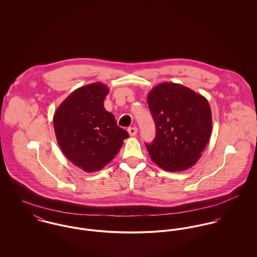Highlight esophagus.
Instances as JSON below:
<instances>
[{
  "label": "esophagus",
  "mask_w": 257,
  "mask_h": 257,
  "mask_svg": "<svg viewBox=\"0 0 257 257\" xmlns=\"http://www.w3.org/2000/svg\"><path fill=\"white\" fill-rule=\"evenodd\" d=\"M127 132H128V134H130L131 137H135V136L138 134V127H136V126L130 127V128L127 130Z\"/></svg>",
  "instance_id": "obj_1"
}]
</instances>
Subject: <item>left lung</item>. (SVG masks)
<instances>
[{"label": "left lung", "mask_w": 257, "mask_h": 257, "mask_svg": "<svg viewBox=\"0 0 257 257\" xmlns=\"http://www.w3.org/2000/svg\"><path fill=\"white\" fill-rule=\"evenodd\" d=\"M156 126L152 144L147 145L151 160L166 171L191 168L212 135V111L208 100L188 87L161 83L147 96Z\"/></svg>", "instance_id": "8db88e82"}]
</instances>
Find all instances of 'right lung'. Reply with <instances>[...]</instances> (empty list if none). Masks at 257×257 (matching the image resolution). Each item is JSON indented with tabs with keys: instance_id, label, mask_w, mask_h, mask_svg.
Returning a JSON list of instances; mask_svg holds the SVG:
<instances>
[{
	"instance_id": "right-lung-1",
	"label": "right lung",
	"mask_w": 257,
	"mask_h": 257,
	"mask_svg": "<svg viewBox=\"0 0 257 257\" xmlns=\"http://www.w3.org/2000/svg\"><path fill=\"white\" fill-rule=\"evenodd\" d=\"M109 88L100 82L73 91L57 108L53 126L58 146L80 169L96 172L117 154L128 138L114 115L104 108Z\"/></svg>"
}]
</instances>
